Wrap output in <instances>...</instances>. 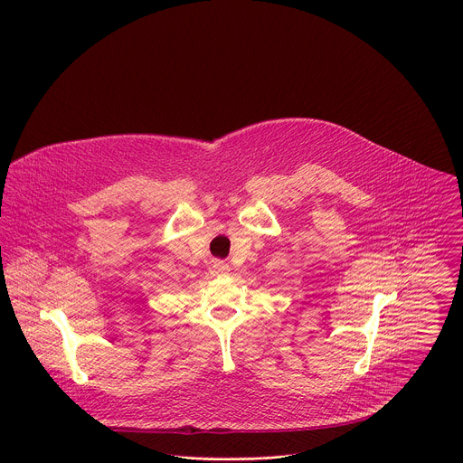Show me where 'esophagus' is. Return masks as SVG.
<instances>
[{"mask_svg": "<svg viewBox=\"0 0 463 463\" xmlns=\"http://www.w3.org/2000/svg\"><path fill=\"white\" fill-rule=\"evenodd\" d=\"M213 270H214V274H227L231 270V267L225 261H214Z\"/></svg>", "mask_w": 463, "mask_h": 463, "instance_id": "34e87169", "label": "esophagus"}]
</instances>
